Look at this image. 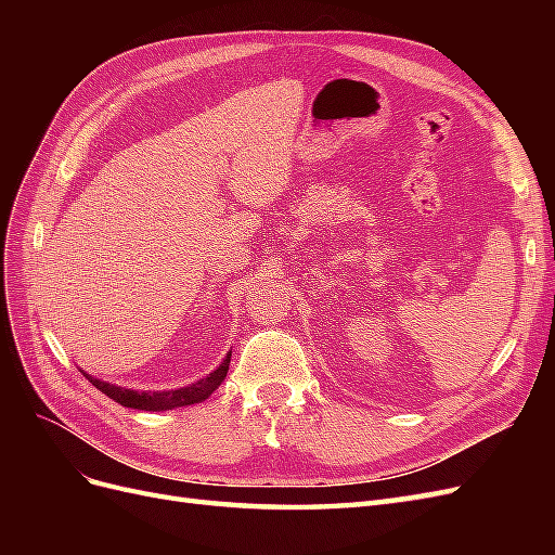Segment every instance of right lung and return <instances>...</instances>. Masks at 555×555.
Wrapping results in <instances>:
<instances>
[{
  "mask_svg": "<svg viewBox=\"0 0 555 555\" xmlns=\"http://www.w3.org/2000/svg\"><path fill=\"white\" fill-rule=\"evenodd\" d=\"M229 361L231 354L224 359V363L217 367L215 373H210L208 377L198 379L190 386H182V389L176 391H153V393H145V391H131V389H122V386H115L102 379H94L90 375H86L99 391L106 393L108 398H113L115 402H120L125 408L131 410H145V412H162V410H173V408H184V405H194V402H204L217 386H220L229 373Z\"/></svg>",
  "mask_w": 555,
  "mask_h": 555,
  "instance_id": "add662e5",
  "label": "right lung"
}]
</instances>
